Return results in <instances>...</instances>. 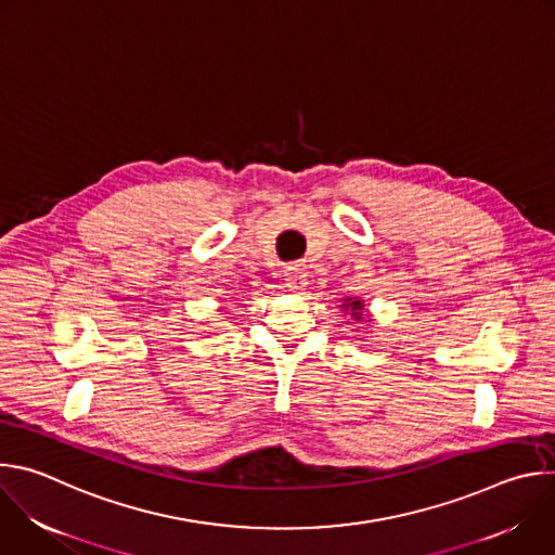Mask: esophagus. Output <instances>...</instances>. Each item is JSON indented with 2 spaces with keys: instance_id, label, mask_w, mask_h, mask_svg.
I'll return each instance as SVG.
<instances>
[{
  "instance_id": "obj_1",
  "label": "esophagus",
  "mask_w": 555,
  "mask_h": 555,
  "mask_svg": "<svg viewBox=\"0 0 555 555\" xmlns=\"http://www.w3.org/2000/svg\"><path fill=\"white\" fill-rule=\"evenodd\" d=\"M285 287L289 292H296V294H300L307 287V268L302 263L289 266L285 270Z\"/></svg>"
}]
</instances>
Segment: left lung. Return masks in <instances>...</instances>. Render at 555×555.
Masks as SVG:
<instances>
[{"label": "left lung", "instance_id": "left-lung-1", "mask_svg": "<svg viewBox=\"0 0 555 555\" xmlns=\"http://www.w3.org/2000/svg\"><path fill=\"white\" fill-rule=\"evenodd\" d=\"M343 309L345 311H351V315L356 321H360L362 319V309H364V302L362 300H358V298H345V305H343Z\"/></svg>", "mask_w": 555, "mask_h": 555}]
</instances>
